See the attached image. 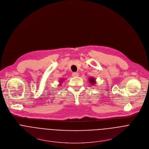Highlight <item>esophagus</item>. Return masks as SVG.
I'll return each instance as SVG.
<instances>
[{
	"label": "esophagus",
	"instance_id": "obj_1",
	"mask_svg": "<svg viewBox=\"0 0 149 149\" xmlns=\"http://www.w3.org/2000/svg\"><path fill=\"white\" fill-rule=\"evenodd\" d=\"M72 77H78V76H79V74H78V72H73V73L72 74Z\"/></svg>",
	"mask_w": 149,
	"mask_h": 149
}]
</instances>
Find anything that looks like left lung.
<instances>
[{"label":"left lung","mask_w":149,"mask_h":149,"mask_svg":"<svg viewBox=\"0 0 149 149\" xmlns=\"http://www.w3.org/2000/svg\"><path fill=\"white\" fill-rule=\"evenodd\" d=\"M89 82L91 83V84H95V79H94L93 78H91L89 79Z\"/></svg>","instance_id":"left-lung-1"}]
</instances>
